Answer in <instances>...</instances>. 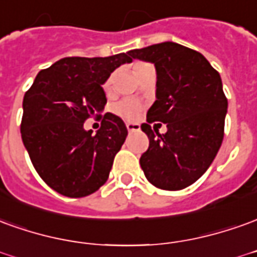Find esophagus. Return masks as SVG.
I'll return each mask as SVG.
<instances>
[{"instance_id":"esophagus-1","label":"esophagus","mask_w":257,"mask_h":257,"mask_svg":"<svg viewBox=\"0 0 257 257\" xmlns=\"http://www.w3.org/2000/svg\"><path fill=\"white\" fill-rule=\"evenodd\" d=\"M126 129H128L129 132H136V131H141V125L139 123L128 122L126 123Z\"/></svg>"}]
</instances>
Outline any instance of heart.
I'll return each mask as SVG.
<instances>
[{
  "label": "heart",
  "instance_id": "b5f03b06",
  "mask_svg": "<svg viewBox=\"0 0 257 257\" xmlns=\"http://www.w3.org/2000/svg\"><path fill=\"white\" fill-rule=\"evenodd\" d=\"M142 65H145V64H139L136 68H139V66ZM111 80H112V79L108 78L104 82L103 89L105 93L110 91ZM141 110L142 104L139 103L138 100H134V98H123V100H119V101H116V103L111 107L112 114H115L116 116H119V118H122V119H126V121H134Z\"/></svg>",
  "mask_w": 257,
  "mask_h": 257
}]
</instances>
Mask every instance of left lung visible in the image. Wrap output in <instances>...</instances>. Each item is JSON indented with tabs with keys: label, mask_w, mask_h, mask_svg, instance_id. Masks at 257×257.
Masks as SVG:
<instances>
[{
	"label": "left lung",
	"mask_w": 257,
	"mask_h": 257,
	"mask_svg": "<svg viewBox=\"0 0 257 257\" xmlns=\"http://www.w3.org/2000/svg\"><path fill=\"white\" fill-rule=\"evenodd\" d=\"M129 54L154 64L157 72V100L142 123L149 138L142 170L160 189H184L207 171L222 143L228 101L220 73L202 54L172 41ZM154 120L167 123L166 134L151 129Z\"/></svg>",
	"instance_id": "1"
}]
</instances>
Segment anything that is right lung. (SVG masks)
<instances>
[{
  "label": "right lung",
  "instance_id": "1",
  "mask_svg": "<svg viewBox=\"0 0 257 257\" xmlns=\"http://www.w3.org/2000/svg\"><path fill=\"white\" fill-rule=\"evenodd\" d=\"M132 55L66 57L37 73L23 97V145L37 174L61 195H91L108 179L115 154L128 129L119 116H101L96 135L86 131L87 118L104 110L103 85Z\"/></svg>",
  "mask_w": 257,
  "mask_h": 257
}]
</instances>
